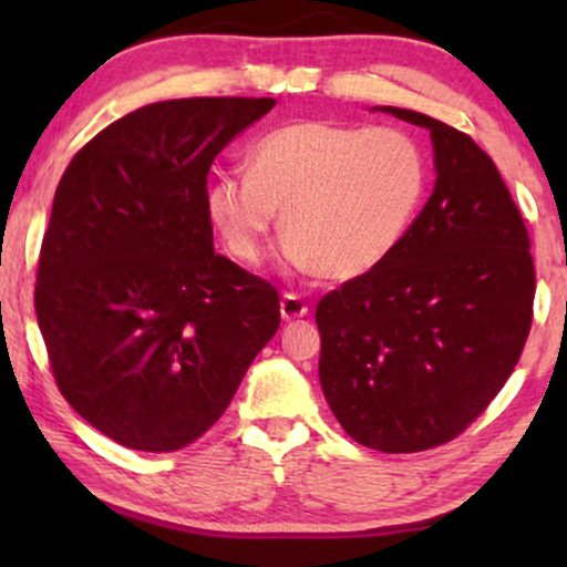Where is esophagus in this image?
<instances>
[{
    "instance_id": "obj_1",
    "label": "esophagus",
    "mask_w": 567,
    "mask_h": 567,
    "mask_svg": "<svg viewBox=\"0 0 567 567\" xmlns=\"http://www.w3.org/2000/svg\"><path fill=\"white\" fill-rule=\"evenodd\" d=\"M309 312V305L301 297H297V293H284L281 299V317L286 322L291 320H299V317H305Z\"/></svg>"
}]
</instances>
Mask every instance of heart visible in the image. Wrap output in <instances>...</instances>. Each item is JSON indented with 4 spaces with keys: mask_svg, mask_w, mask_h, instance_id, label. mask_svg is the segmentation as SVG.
Wrapping results in <instances>:
<instances>
[{
    "mask_svg": "<svg viewBox=\"0 0 567 567\" xmlns=\"http://www.w3.org/2000/svg\"><path fill=\"white\" fill-rule=\"evenodd\" d=\"M429 188V154L408 131L299 121L250 146V173L214 175L204 206L227 252L245 266L262 258L281 212L286 260L351 281L398 250Z\"/></svg>",
    "mask_w": 567,
    "mask_h": 567,
    "instance_id": "b5f03b06",
    "label": "heart"
}]
</instances>
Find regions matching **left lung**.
Returning a JSON list of instances; mask_svg holds the SVG:
<instances>
[{
	"mask_svg": "<svg viewBox=\"0 0 567 567\" xmlns=\"http://www.w3.org/2000/svg\"><path fill=\"white\" fill-rule=\"evenodd\" d=\"M436 188L382 266L324 293L320 382L348 436L384 454L446 444L485 413L534 317L529 231L498 167L431 115Z\"/></svg>",
	"mask_w": 567,
	"mask_h": 567,
	"instance_id": "8db88e82",
	"label": "left lung"
}]
</instances>
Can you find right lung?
Listing matches in <instances>:
<instances>
[{"mask_svg": "<svg viewBox=\"0 0 567 567\" xmlns=\"http://www.w3.org/2000/svg\"><path fill=\"white\" fill-rule=\"evenodd\" d=\"M274 97H183L92 136L61 175L35 278L59 392L107 439L177 452L229 408L281 324L266 278L214 252L216 154Z\"/></svg>", "mask_w": 567, "mask_h": 567, "instance_id": "add662e5", "label": "right lung"}]
</instances>
